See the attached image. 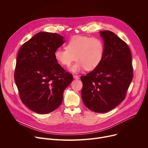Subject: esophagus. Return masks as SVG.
Returning a JSON list of instances; mask_svg holds the SVG:
<instances>
[{
    "label": "esophagus",
    "mask_w": 148,
    "mask_h": 148,
    "mask_svg": "<svg viewBox=\"0 0 148 148\" xmlns=\"http://www.w3.org/2000/svg\"><path fill=\"white\" fill-rule=\"evenodd\" d=\"M73 78H74V79H76V80L79 79V76L76 75H73Z\"/></svg>",
    "instance_id": "1"
}]
</instances>
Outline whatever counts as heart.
<instances>
[{
	"mask_svg": "<svg viewBox=\"0 0 148 148\" xmlns=\"http://www.w3.org/2000/svg\"><path fill=\"white\" fill-rule=\"evenodd\" d=\"M104 44L98 38L76 36L66 44V48H58L54 53L58 63L69 66L72 62H77L69 68L71 72L77 74L83 70L92 71L95 69L103 59Z\"/></svg>",
	"mask_w": 148,
	"mask_h": 148,
	"instance_id": "obj_1",
	"label": "heart"
}]
</instances>
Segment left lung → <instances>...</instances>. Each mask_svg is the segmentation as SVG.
<instances>
[{"label":"left lung","mask_w":148,"mask_h":148,"mask_svg":"<svg viewBox=\"0 0 148 148\" xmlns=\"http://www.w3.org/2000/svg\"><path fill=\"white\" fill-rule=\"evenodd\" d=\"M99 34L104 44V58L92 72L81 76V93L83 102L89 109L106 113L125 99L133 71L128 45L110 31H101Z\"/></svg>","instance_id":"left-lung-1"}]
</instances>
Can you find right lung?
Listing matches in <instances>:
<instances>
[{
	"label": "right lung",
	"mask_w": 148,
	"mask_h": 148,
	"mask_svg": "<svg viewBox=\"0 0 148 148\" xmlns=\"http://www.w3.org/2000/svg\"><path fill=\"white\" fill-rule=\"evenodd\" d=\"M64 37L41 32L23 44L19 50L14 79L22 102L30 110L49 113L58 108L65 88L73 80L55 59L54 53Z\"/></svg>",
	"instance_id": "add662e5"
}]
</instances>
